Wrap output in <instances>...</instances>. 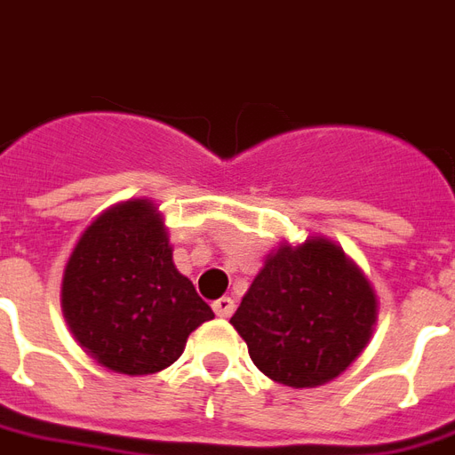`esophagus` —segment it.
Wrapping results in <instances>:
<instances>
[{
  "label": "esophagus",
  "instance_id": "obj_1",
  "mask_svg": "<svg viewBox=\"0 0 455 455\" xmlns=\"http://www.w3.org/2000/svg\"><path fill=\"white\" fill-rule=\"evenodd\" d=\"M214 315H217V317H221V320H227V317H231V315H234V300H231V298L228 296H224V298H220V300H214Z\"/></svg>",
  "mask_w": 455,
  "mask_h": 455
}]
</instances>
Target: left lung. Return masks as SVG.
I'll list each match as a JSON object with an SVG mask.
<instances>
[{"mask_svg":"<svg viewBox=\"0 0 455 455\" xmlns=\"http://www.w3.org/2000/svg\"><path fill=\"white\" fill-rule=\"evenodd\" d=\"M377 315L379 300L365 272L341 245L307 235L267 255L231 324L259 372L283 387L312 389L365 351Z\"/></svg>","mask_w":455,"mask_h":455,"instance_id":"8db88e82","label":"left lung"}]
</instances>
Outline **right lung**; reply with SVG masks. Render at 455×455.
I'll return each instance as SVG.
<instances>
[{
  "label": "right lung",
  "mask_w": 455,
  "mask_h": 455,
  "mask_svg": "<svg viewBox=\"0 0 455 455\" xmlns=\"http://www.w3.org/2000/svg\"><path fill=\"white\" fill-rule=\"evenodd\" d=\"M61 312L107 370L143 377L181 358L214 312L173 265L169 228L150 197H131L90 221L66 259Z\"/></svg>",
  "instance_id": "obj_1"
}]
</instances>
